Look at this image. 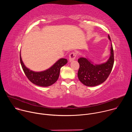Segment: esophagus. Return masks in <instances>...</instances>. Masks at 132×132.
<instances>
[{
  "label": "esophagus",
  "instance_id": "esophagus-1",
  "mask_svg": "<svg viewBox=\"0 0 132 132\" xmlns=\"http://www.w3.org/2000/svg\"><path fill=\"white\" fill-rule=\"evenodd\" d=\"M76 54L75 53V52L71 53L69 55V62L73 61L75 59V58H76Z\"/></svg>",
  "mask_w": 132,
  "mask_h": 132
}]
</instances>
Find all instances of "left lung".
Returning a JSON list of instances; mask_svg holds the SVG:
<instances>
[{"label": "left lung", "instance_id": "8db88e82", "mask_svg": "<svg viewBox=\"0 0 132 132\" xmlns=\"http://www.w3.org/2000/svg\"><path fill=\"white\" fill-rule=\"evenodd\" d=\"M109 39L111 38L108 35ZM79 68L78 77L85 86L93 87L104 82L108 78L114 64V52L111 43V54L108 61L99 65H93L88 59L80 57L78 60Z\"/></svg>", "mask_w": 132, "mask_h": 132}]
</instances>
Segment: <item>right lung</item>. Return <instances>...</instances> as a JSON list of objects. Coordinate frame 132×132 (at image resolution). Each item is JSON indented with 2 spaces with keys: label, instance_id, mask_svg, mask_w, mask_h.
<instances>
[{
  "label": "right lung",
  "instance_id": "1",
  "mask_svg": "<svg viewBox=\"0 0 132 132\" xmlns=\"http://www.w3.org/2000/svg\"><path fill=\"white\" fill-rule=\"evenodd\" d=\"M20 59L23 70L28 79L33 84L41 87H48L57 81L60 76L61 67L66 64L68 62L67 59H61L48 69L41 72H35L25 66L20 54Z\"/></svg>",
  "mask_w": 132,
  "mask_h": 132
}]
</instances>
